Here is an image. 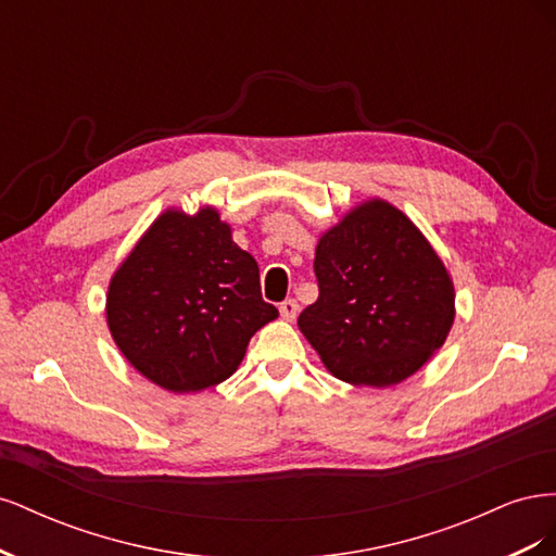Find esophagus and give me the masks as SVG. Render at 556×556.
Segmentation results:
<instances>
[{"instance_id": "obj_1", "label": "esophagus", "mask_w": 556, "mask_h": 556, "mask_svg": "<svg viewBox=\"0 0 556 556\" xmlns=\"http://www.w3.org/2000/svg\"><path fill=\"white\" fill-rule=\"evenodd\" d=\"M296 313H299L296 301L294 299H285L282 304H280V317L288 319V323H292V319L296 317Z\"/></svg>"}]
</instances>
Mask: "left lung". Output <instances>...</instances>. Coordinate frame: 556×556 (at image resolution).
<instances>
[{"label":"left lung","instance_id":"1","mask_svg":"<svg viewBox=\"0 0 556 556\" xmlns=\"http://www.w3.org/2000/svg\"><path fill=\"white\" fill-rule=\"evenodd\" d=\"M313 266L319 296L299 329L336 378L399 384L445 343L454 323L447 268L387 201H364L325 231Z\"/></svg>","mask_w":556,"mask_h":556}]
</instances>
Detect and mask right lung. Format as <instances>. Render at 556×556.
Returning a JSON list of instances; mask_svg holds the SVG:
<instances>
[{"label": "right lung", "mask_w": 556, "mask_h": 556, "mask_svg": "<svg viewBox=\"0 0 556 556\" xmlns=\"http://www.w3.org/2000/svg\"><path fill=\"white\" fill-rule=\"evenodd\" d=\"M278 317L260 266L220 213L166 211L117 266L106 294L115 345L169 392H201L237 371L257 329Z\"/></svg>", "instance_id": "add662e5"}]
</instances>
